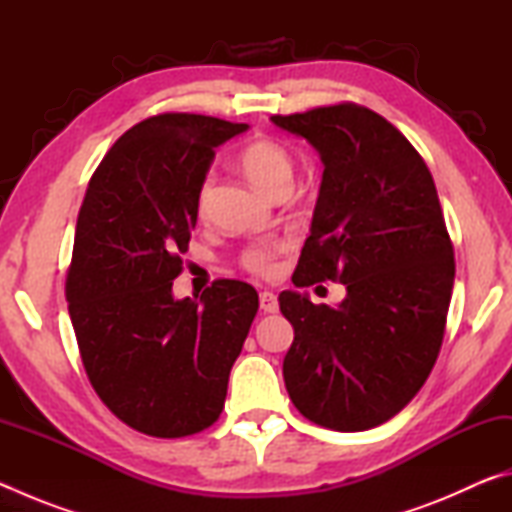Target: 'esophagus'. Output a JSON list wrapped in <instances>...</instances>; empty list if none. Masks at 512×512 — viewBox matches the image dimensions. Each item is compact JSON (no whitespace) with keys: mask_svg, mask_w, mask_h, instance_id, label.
<instances>
[{"mask_svg":"<svg viewBox=\"0 0 512 512\" xmlns=\"http://www.w3.org/2000/svg\"><path fill=\"white\" fill-rule=\"evenodd\" d=\"M259 307H262L264 314H275L277 311V296L273 291H262L259 293Z\"/></svg>","mask_w":512,"mask_h":512,"instance_id":"obj_1","label":"esophagus"}]
</instances>
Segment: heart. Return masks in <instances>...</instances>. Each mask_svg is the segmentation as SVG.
<instances>
[{"mask_svg": "<svg viewBox=\"0 0 512 512\" xmlns=\"http://www.w3.org/2000/svg\"><path fill=\"white\" fill-rule=\"evenodd\" d=\"M239 167L244 169L250 183L266 194H280L289 192L293 185V176H296V158L289 146L273 140V137H257V140L248 142L244 149L239 151ZM210 194H212V178H205L196 192L194 210L198 219H203L210 210ZM284 250L282 244H255L248 246L241 253V266L248 273L268 277L275 273L277 257Z\"/></svg>", "mask_w": 512, "mask_h": 512, "instance_id": "1", "label": "heart"}]
</instances>
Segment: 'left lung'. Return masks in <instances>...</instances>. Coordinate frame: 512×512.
<instances>
[{
  "label": "left lung",
  "instance_id": "8db88e82",
  "mask_svg": "<svg viewBox=\"0 0 512 512\" xmlns=\"http://www.w3.org/2000/svg\"><path fill=\"white\" fill-rule=\"evenodd\" d=\"M273 124L325 164L293 284L348 289L336 309L280 293L293 325L284 384L307 420L366 431L418 395L443 345L456 273L443 207L422 155L370 108L343 101Z\"/></svg>",
  "mask_w": 512,
  "mask_h": 512
}]
</instances>
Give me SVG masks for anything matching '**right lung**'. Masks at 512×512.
Masks as SVG:
<instances>
[{"label": "right lung", "mask_w": 512, "mask_h": 512, "mask_svg": "<svg viewBox=\"0 0 512 512\" xmlns=\"http://www.w3.org/2000/svg\"><path fill=\"white\" fill-rule=\"evenodd\" d=\"M248 124L162 112L103 155L85 189L65 277L76 343L101 402L128 427L183 438L219 420L259 307L239 280L173 300L214 149Z\"/></svg>", "instance_id": "obj_1"}]
</instances>
